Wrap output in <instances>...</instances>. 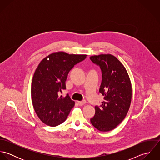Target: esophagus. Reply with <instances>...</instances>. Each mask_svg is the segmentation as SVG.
Wrapping results in <instances>:
<instances>
[{
  "instance_id": "esophagus-1",
  "label": "esophagus",
  "mask_w": 160,
  "mask_h": 160,
  "mask_svg": "<svg viewBox=\"0 0 160 160\" xmlns=\"http://www.w3.org/2000/svg\"><path fill=\"white\" fill-rule=\"evenodd\" d=\"M78 104H79L80 106H82V105H84V104H86V101H78Z\"/></svg>"
}]
</instances>
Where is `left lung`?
Segmentation results:
<instances>
[{"mask_svg":"<svg viewBox=\"0 0 160 160\" xmlns=\"http://www.w3.org/2000/svg\"><path fill=\"white\" fill-rule=\"evenodd\" d=\"M100 66L102 80L99 92L104 96L100 107H95L92 124L98 131L114 129L125 118L132 99V85L126 69L112 54H100L90 57Z\"/></svg>","mask_w":160,"mask_h":160,"instance_id":"obj_1","label":"left lung"}]
</instances>
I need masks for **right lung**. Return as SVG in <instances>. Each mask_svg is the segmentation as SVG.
<instances>
[{
    "label": "right lung",
    "mask_w": 160,
    "mask_h": 160,
    "mask_svg": "<svg viewBox=\"0 0 160 160\" xmlns=\"http://www.w3.org/2000/svg\"><path fill=\"white\" fill-rule=\"evenodd\" d=\"M86 57L57 52L39 64L32 80L31 99L36 113L46 125L55 127L67 119L75 102L68 94L65 97L60 95L66 89L69 71Z\"/></svg>",
    "instance_id": "obj_1"
}]
</instances>
